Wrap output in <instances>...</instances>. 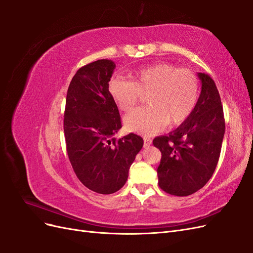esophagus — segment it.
I'll return each instance as SVG.
<instances>
[{
	"mask_svg": "<svg viewBox=\"0 0 253 253\" xmlns=\"http://www.w3.org/2000/svg\"><path fill=\"white\" fill-rule=\"evenodd\" d=\"M151 143H152V140L150 138H148V137H144V138H143V147L148 148V147H150Z\"/></svg>",
	"mask_w": 253,
	"mask_h": 253,
	"instance_id": "34e87169",
	"label": "esophagus"
}]
</instances>
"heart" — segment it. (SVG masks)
Listing matches in <instances>:
<instances>
[{
    "instance_id": "heart-1",
    "label": "heart",
    "mask_w": 253,
    "mask_h": 253,
    "mask_svg": "<svg viewBox=\"0 0 253 253\" xmlns=\"http://www.w3.org/2000/svg\"><path fill=\"white\" fill-rule=\"evenodd\" d=\"M133 81L121 77L111 78L109 94L118 108L131 111L142 94H148V108L137 109L125 117L129 132L154 135L170 124L177 126L187 120L200 97V82L187 68L170 63H156L135 71Z\"/></svg>"
}]
</instances>
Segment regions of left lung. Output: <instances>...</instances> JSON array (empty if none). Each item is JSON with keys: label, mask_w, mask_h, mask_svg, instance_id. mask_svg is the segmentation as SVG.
Returning <instances> with one entry per match:
<instances>
[{"label": "left lung", "mask_w": 253, "mask_h": 253, "mask_svg": "<svg viewBox=\"0 0 253 253\" xmlns=\"http://www.w3.org/2000/svg\"><path fill=\"white\" fill-rule=\"evenodd\" d=\"M202 91L189 118L153 140L162 152L158 185L165 192L188 196L202 189L215 170L225 134L224 111L215 82L198 73Z\"/></svg>", "instance_id": "obj_1"}]
</instances>
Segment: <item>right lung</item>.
Segmentation results:
<instances>
[{
    "instance_id": "add662e5",
    "label": "right lung",
    "mask_w": 253,
    "mask_h": 253,
    "mask_svg": "<svg viewBox=\"0 0 253 253\" xmlns=\"http://www.w3.org/2000/svg\"><path fill=\"white\" fill-rule=\"evenodd\" d=\"M116 65L102 59L79 68L67 89L64 135L67 155L84 186L96 193L117 192L143 145L140 136L114 135L121 128L108 84Z\"/></svg>"
}]
</instances>
